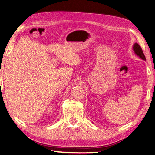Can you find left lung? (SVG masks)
I'll return each instance as SVG.
<instances>
[{
  "label": "left lung",
  "mask_w": 155,
  "mask_h": 155,
  "mask_svg": "<svg viewBox=\"0 0 155 155\" xmlns=\"http://www.w3.org/2000/svg\"><path fill=\"white\" fill-rule=\"evenodd\" d=\"M133 50H134V53L137 55L138 57H140L141 59L146 61V58H145L144 54L142 51L141 47L137 43H135L133 45Z\"/></svg>",
  "instance_id": "left-lung-1"
}]
</instances>
